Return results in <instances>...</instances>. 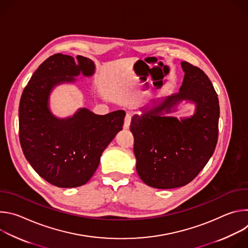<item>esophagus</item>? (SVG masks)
I'll list each match as a JSON object with an SVG mask.
<instances>
[{
  "label": "esophagus",
  "instance_id": "esophagus-1",
  "mask_svg": "<svg viewBox=\"0 0 248 248\" xmlns=\"http://www.w3.org/2000/svg\"><path fill=\"white\" fill-rule=\"evenodd\" d=\"M131 117L132 115L130 113H127L125 115V118H124V128H128L129 125H130V123H131Z\"/></svg>",
  "mask_w": 248,
  "mask_h": 248
}]
</instances>
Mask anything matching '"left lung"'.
<instances>
[{
  "mask_svg": "<svg viewBox=\"0 0 248 248\" xmlns=\"http://www.w3.org/2000/svg\"><path fill=\"white\" fill-rule=\"evenodd\" d=\"M179 93L140 108L131 119L136 171L144 184L170 189L190 183L213 155L219 132L218 95L203 70L182 62ZM184 100L193 103L188 117L170 116Z\"/></svg>",
  "mask_w": 248,
  "mask_h": 248,
  "instance_id": "1",
  "label": "left lung"
}]
</instances>
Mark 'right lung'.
<instances>
[{
  "mask_svg": "<svg viewBox=\"0 0 248 248\" xmlns=\"http://www.w3.org/2000/svg\"><path fill=\"white\" fill-rule=\"evenodd\" d=\"M95 74L92 60L55 54L44 61L24 88L18 109L23 154L41 178L63 188L85 185L96 171L104 150L123 129L125 112L96 115L79 108L73 116L56 117L50 95L61 84Z\"/></svg>",
  "mask_w": 248,
  "mask_h": 248,
  "instance_id": "1",
  "label": "right lung"
}]
</instances>
